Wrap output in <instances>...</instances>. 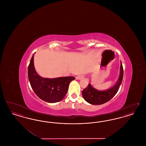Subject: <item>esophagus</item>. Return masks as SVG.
I'll use <instances>...</instances> for the list:
<instances>
[{
	"label": "esophagus",
	"mask_w": 146,
	"mask_h": 146,
	"mask_svg": "<svg viewBox=\"0 0 146 146\" xmlns=\"http://www.w3.org/2000/svg\"><path fill=\"white\" fill-rule=\"evenodd\" d=\"M84 78L83 76H77L76 77V80H82V79H83Z\"/></svg>",
	"instance_id": "esophagus-1"
}]
</instances>
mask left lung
<instances>
[{
    "label": "left lung",
    "mask_w": 146,
    "mask_h": 146,
    "mask_svg": "<svg viewBox=\"0 0 146 146\" xmlns=\"http://www.w3.org/2000/svg\"><path fill=\"white\" fill-rule=\"evenodd\" d=\"M123 68L121 61H120L119 78L115 84L107 90H99L89 83L88 86L82 91V95L84 100L89 104L94 105H100L107 102L117 93L123 80Z\"/></svg>",
    "instance_id": "1"
}]
</instances>
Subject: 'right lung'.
<instances>
[{
	"label": "right lung",
	"instance_id": "1",
	"mask_svg": "<svg viewBox=\"0 0 146 146\" xmlns=\"http://www.w3.org/2000/svg\"><path fill=\"white\" fill-rule=\"evenodd\" d=\"M34 54L28 68V79L33 90L39 98L45 102L56 103L61 101L68 91L70 83L75 78L64 76L46 78L40 76L35 69Z\"/></svg>",
	"mask_w": 146,
	"mask_h": 146
}]
</instances>
